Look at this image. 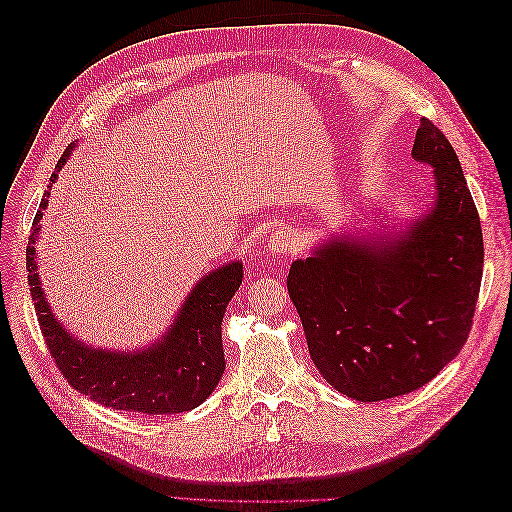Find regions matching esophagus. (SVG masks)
<instances>
[{"mask_svg": "<svg viewBox=\"0 0 512 512\" xmlns=\"http://www.w3.org/2000/svg\"><path fill=\"white\" fill-rule=\"evenodd\" d=\"M269 250L277 254H292L297 252V239L290 230H275L273 237L269 239Z\"/></svg>", "mask_w": 512, "mask_h": 512, "instance_id": "1", "label": "esophagus"}]
</instances>
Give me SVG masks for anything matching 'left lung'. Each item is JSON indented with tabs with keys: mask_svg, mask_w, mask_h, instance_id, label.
Wrapping results in <instances>:
<instances>
[{
	"mask_svg": "<svg viewBox=\"0 0 512 512\" xmlns=\"http://www.w3.org/2000/svg\"><path fill=\"white\" fill-rule=\"evenodd\" d=\"M412 158L433 166L436 198L404 235L335 237L286 277L309 356L359 401L421 389L466 344L483 280V230L457 153L421 117Z\"/></svg>",
	"mask_w": 512,
	"mask_h": 512,
	"instance_id": "1",
	"label": "left lung"
}]
</instances>
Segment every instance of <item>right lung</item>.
Masks as SVG:
<instances>
[{"label":"right lung","instance_id":"obj_1","mask_svg":"<svg viewBox=\"0 0 512 512\" xmlns=\"http://www.w3.org/2000/svg\"><path fill=\"white\" fill-rule=\"evenodd\" d=\"M70 151L72 145L59 158L51 183L70 158ZM49 196L51 192L46 190L27 241V280L46 348L68 384L106 408L138 414H175L203 404L226 367L222 320L243 280L241 262H230L203 277L183 301L164 337L149 348L111 352L85 346L57 322L40 286L34 245Z\"/></svg>","mask_w":512,"mask_h":512}]
</instances>
